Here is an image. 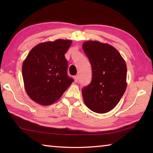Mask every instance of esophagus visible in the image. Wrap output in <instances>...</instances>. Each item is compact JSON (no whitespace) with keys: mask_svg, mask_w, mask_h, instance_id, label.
<instances>
[{"mask_svg":"<svg viewBox=\"0 0 153 153\" xmlns=\"http://www.w3.org/2000/svg\"><path fill=\"white\" fill-rule=\"evenodd\" d=\"M74 80L76 82H77L79 80V76L78 75H76V76H74Z\"/></svg>","mask_w":153,"mask_h":153,"instance_id":"1","label":"esophagus"}]
</instances>
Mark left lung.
Listing matches in <instances>:
<instances>
[{
    "instance_id": "8db88e82",
    "label": "left lung",
    "mask_w": 153,
    "mask_h": 153,
    "mask_svg": "<svg viewBox=\"0 0 153 153\" xmlns=\"http://www.w3.org/2000/svg\"><path fill=\"white\" fill-rule=\"evenodd\" d=\"M83 50L91 64L92 78L82 90L85 104L97 113H107L117 105L127 87V66L117 49L108 44L87 41Z\"/></svg>"
}]
</instances>
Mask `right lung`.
Segmentation results:
<instances>
[{"mask_svg": "<svg viewBox=\"0 0 153 153\" xmlns=\"http://www.w3.org/2000/svg\"><path fill=\"white\" fill-rule=\"evenodd\" d=\"M71 45L69 40H56L36 45L23 63L25 89L33 101L50 105L61 98L74 79L67 75L65 53Z\"/></svg>", "mask_w": 153, "mask_h": 153, "instance_id": "add662e5", "label": "right lung"}]
</instances>
